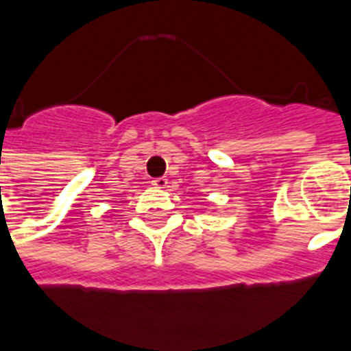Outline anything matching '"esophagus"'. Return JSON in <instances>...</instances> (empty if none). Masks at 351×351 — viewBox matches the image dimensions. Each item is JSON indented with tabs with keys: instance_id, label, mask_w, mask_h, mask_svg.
Masks as SVG:
<instances>
[{
	"instance_id": "obj_1",
	"label": "esophagus",
	"mask_w": 351,
	"mask_h": 351,
	"mask_svg": "<svg viewBox=\"0 0 351 351\" xmlns=\"http://www.w3.org/2000/svg\"><path fill=\"white\" fill-rule=\"evenodd\" d=\"M152 184H154V186H157V189H165V186L168 184V179L167 178H156L154 181H152Z\"/></svg>"
}]
</instances>
